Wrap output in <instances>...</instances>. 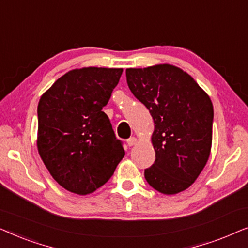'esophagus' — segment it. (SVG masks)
<instances>
[{"instance_id":"esophagus-1","label":"esophagus","mask_w":248,"mask_h":248,"mask_svg":"<svg viewBox=\"0 0 248 248\" xmlns=\"http://www.w3.org/2000/svg\"><path fill=\"white\" fill-rule=\"evenodd\" d=\"M137 142H138V140H137V138H134V137H131L130 139H127L126 143H127V145H128V147H132V145L137 144Z\"/></svg>"}]
</instances>
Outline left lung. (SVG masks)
Masks as SVG:
<instances>
[{
  "label": "left lung",
  "mask_w": 248,
  "mask_h": 248,
  "mask_svg": "<svg viewBox=\"0 0 248 248\" xmlns=\"http://www.w3.org/2000/svg\"><path fill=\"white\" fill-rule=\"evenodd\" d=\"M127 86L155 122V160L144 170L151 187L164 194L188 188L208 161L213 106L195 80L169 64L126 70Z\"/></svg>",
  "instance_id": "8db88e82"
}]
</instances>
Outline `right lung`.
Returning <instances> with one entry per match:
<instances>
[{"instance_id":"add662e5","label":"right lung","mask_w":248,"mask_h":248,"mask_svg":"<svg viewBox=\"0 0 248 248\" xmlns=\"http://www.w3.org/2000/svg\"><path fill=\"white\" fill-rule=\"evenodd\" d=\"M123 69L83 67L64 74L40 97L37 147L53 178L86 195L113 176L125 151L103 111Z\"/></svg>"}]
</instances>
